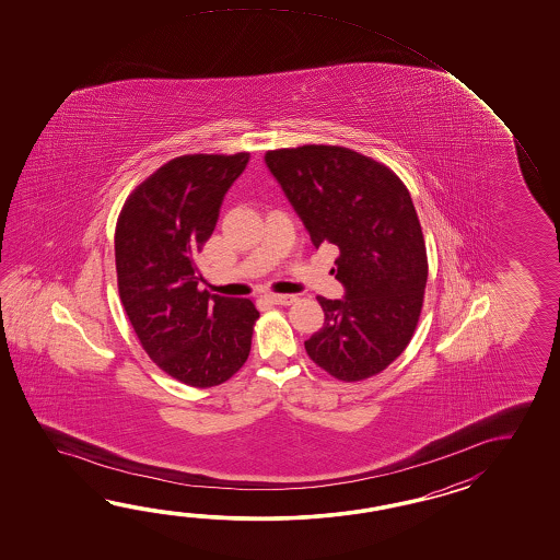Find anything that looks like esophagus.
I'll list each match as a JSON object with an SVG mask.
<instances>
[{"mask_svg": "<svg viewBox=\"0 0 560 560\" xmlns=\"http://www.w3.org/2000/svg\"><path fill=\"white\" fill-rule=\"evenodd\" d=\"M266 298H268L272 304H278V306H290V304H294L298 300L294 294H268Z\"/></svg>", "mask_w": 560, "mask_h": 560, "instance_id": "esophagus-1", "label": "esophagus"}]
</instances>
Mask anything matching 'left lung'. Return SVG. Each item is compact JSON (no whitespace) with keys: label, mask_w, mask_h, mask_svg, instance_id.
<instances>
[{"label":"left lung","mask_w":560,"mask_h":560,"mask_svg":"<svg viewBox=\"0 0 560 560\" xmlns=\"http://www.w3.org/2000/svg\"><path fill=\"white\" fill-rule=\"evenodd\" d=\"M264 160L312 244L340 250L332 272L346 296H318L324 326L306 352L338 381H366L405 352L424 302L429 260L410 191L390 167L342 145L280 148Z\"/></svg>","instance_id":"left-lung-1"}]
</instances>
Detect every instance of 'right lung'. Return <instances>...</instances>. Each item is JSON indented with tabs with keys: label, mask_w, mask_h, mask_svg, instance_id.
<instances>
[{
	"label": "right lung",
	"mask_w": 560,
	"mask_h": 560,
	"mask_svg": "<svg viewBox=\"0 0 560 560\" xmlns=\"http://www.w3.org/2000/svg\"><path fill=\"white\" fill-rule=\"evenodd\" d=\"M250 154L170 160L131 191L116 226L119 298L148 357L172 378L212 388L248 360L260 312L250 298L198 288L196 256Z\"/></svg>",
	"instance_id": "right-lung-1"
}]
</instances>
